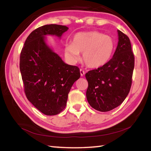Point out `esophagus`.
Wrapping results in <instances>:
<instances>
[{
    "label": "esophagus",
    "mask_w": 151,
    "mask_h": 151,
    "mask_svg": "<svg viewBox=\"0 0 151 151\" xmlns=\"http://www.w3.org/2000/svg\"><path fill=\"white\" fill-rule=\"evenodd\" d=\"M80 73H81V76H83L84 75H85V71H84L83 69H81L80 70Z\"/></svg>",
    "instance_id": "obj_1"
}]
</instances>
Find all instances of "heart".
Listing matches in <instances>:
<instances>
[{
	"instance_id": "1",
	"label": "heart",
	"mask_w": 151,
	"mask_h": 151,
	"mask_svg": "<svg viewBox=\"0 0 151 151\" xmlns=\"http://www.w3.org/2000/svg\"><path fill=\"white\" fill-rule=\"evenodd\" d=\"M115 43L111 37L98 31L79 32L74 36L72 42H66L64 52L66 59L75 64L81 60L90 68L103 66L111 58Z\"/></svg>"
}]
</instances>
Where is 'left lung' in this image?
Instances as JSON below:
<instances>
[{
  "mask_svg": "<svg viewBox=\"0 0 151 151\" xmlns=\"http://www.w3.org/2000/svg\"><path fill=\"white\" fill-rule=\"evenodd\" d=\"M119 42L112 58L103 66L89 70L86 99L96 111L108 112L126 99L132 85L134 57L129 38L118 30Z\"/></svg>",
  "mask_w": 151,
  "mask_h": 151,
  "instance_id": "8db88e82",
  "label": "left lung"
}]
</instances>
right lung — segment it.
Wrapping results in <instances>:
<instances>
[{"mask_svg":"<svg viewBox=\"0 0 151 151\" xmlns=\"http://www.w3.org/2000/svg\"><path fill=\"white\" fill-rule=\"evenodd\" d=\"M68 28L47 24L30 33L20 56V70L28 100L46 115H56L65 108L74 83L80 78L76 66L67 65L46 44V35L60 38Z\"/></svg>","mask_w":151,"mask_h":151,"instance_id":"obj_1","label":"right lung"}]
</instances>
